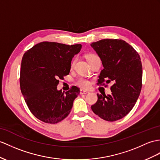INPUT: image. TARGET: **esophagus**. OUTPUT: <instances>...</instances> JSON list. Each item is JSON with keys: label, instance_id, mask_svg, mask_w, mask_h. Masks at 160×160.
Wrapping results in <instances>:
<instances>
[{"label": "esophagus", "instance_id": "obj_1", "mask_svg": "<svg viewBox=\"0 0 160 160\" xmlns=\"http://www.w3.org/2000/svg\"><path fill=\"white\" fill-rule=\"evenodd\" d=\"M89 93V92L86 91V90H84V89H81L80 90L81 94H85V93Z\"/></svg>", "mask_w": 160, "mask_h": 160}]
</instances>
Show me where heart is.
<instances>
[{
    "mask_svg": "<svg viewBox=\"0 0 160 160\" xmlns=\"http://www.w3.org/2000/svg\"><path fill=\"white\" fill-rule=\"evenodd\" d=\"M96 58H98V56L96 55V54H93V53L88 54L86 56V58L88 61L89 62V63H90L91 61H92L93 59H95ZM76 84L78 85V86H79L81 88L87 89L89 87V85H90V81L88 80L87 79H85V78L80 77L78 79H77Z\"/></svg>",
    "mask_w": 160,
    "mask_h": 160,
    "instance_id": "1",
    "label": "heart"
}]
</instances>
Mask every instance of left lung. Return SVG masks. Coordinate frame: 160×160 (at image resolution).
I'll use <instances>...</instances> for the list:
<instances>
[{
    "mask_svg": "<svg viewBox=\"0 0 160 160\" xmlns=\"http://www.w3.org/2000/svg\"><path fill=\"white\" fill-rule=\"evenodd\" d=\"M93 48L102 60L97 84L112 83L111 95L98 94L92 110L100 118L114 122L128 115L135 105L142 88V67L139 54L121 39H102L92 42Z\"/></svg>",
    "mask_w": 160,
    "mask_h": 160,
    "instance_id": "obj_1",
    "label": "left lung"
}]
</instances>
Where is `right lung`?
Here are the masks:
<instances>
[{
    "instance_id": "obj_1",
    "label": "right lung",
    "mask_w": 160,
    "mask_h": 160,
    "mask_svg": "<svg viewBox=\"0 0 160 160\" xmlns=\"http://www.w3.org/2000/svg\"><path fill=\"white\" fill-rule=\"evenodd\" d=\"M81 44L67 45L55 42H41L23 56L19 84L29 110L37 119L55 124L69 115L79 89L58 91L60 79L68 75L72 58L80 52Z\"/></svg>"
}]
</instances>
